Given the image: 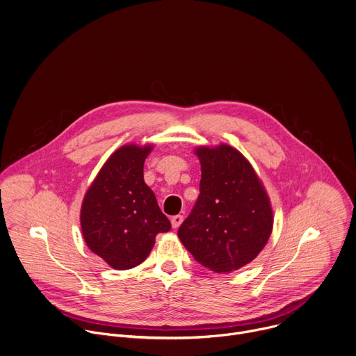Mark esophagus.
<instances>
[{
  "label": "esophagus",
  "mask_w": 356,
  "mask_h": 356,
  "mask_svg": "<svg viewBox=\"0 0 356 356\" xmlns=\"http://www.w3.org/2000/svg\"><path fill=\"white\" fill-rule=\"evenodd\" d=\"M182 221H184V216H181V214H178V216H174V217L171 218V224H172V228H178V227L182 224Z\"/></svg>",
  "instance_id": "34e87169"
}]
</instances>
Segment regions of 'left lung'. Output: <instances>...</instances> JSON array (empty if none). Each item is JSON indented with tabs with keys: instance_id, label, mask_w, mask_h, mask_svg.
<instances>
[{
	"instance_id": "8db88e82",
	"label": "left lung",
	"mask_w": 356,
	"mask_h": 356,
	"mask_svg": "<svg viewBox=\"0 0 356 356\" xmlns=\"http://www.w3.org/2000/svg\"><path fill=\"white\" fill-rule=\"evenodd\" d=\"M200 195L178 229L196 261L216 273L250 263L273 229L268 196L250 163L234 147L202 146Z\"/></svg>"
}]
</instances>
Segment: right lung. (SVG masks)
<instances>
[{
	"label": "right lung",
	"instance_id": "obj_1",
	"mask_svg": "<svg viewBox=\"0 0 356 356\" xmlns=\"http://www.w3.org/2000/svg\"><path fill=\"white\" fill-rule=\"evenodd\" d=\"M152 149V145H125L114 152L82 203L85 242L115 270L145 261L156 235L171 229L170 220L143 179V164Z\"/></svg>",
	"mask_w": 356,
	"mask_h": 356
}]
</instances>
